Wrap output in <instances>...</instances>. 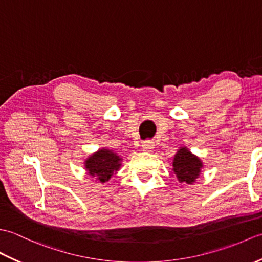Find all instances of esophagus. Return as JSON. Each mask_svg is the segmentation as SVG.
I'll list each match as a JSON object with an SVG mask.
<instances>
[{"label": "esophagus", "mask_w": 262, "mask_h": 262, "mask_svg": "<svg viewBox=\"0 0 262 262\" xmlns=\"http://www.w3.org/2000/svg\"><path fill=\"white\" fill-rule=\"evenodd\" d=\"M142 147H143V151L145 152H152L153 148H154V142L152 140H146L144 141L142 144Z\"/></svg>", "instance_id": "obj_1"}]
</instances>
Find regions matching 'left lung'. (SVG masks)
Here are the masks:
<instances>
[{
    "label": "left lung",
    "mask_w": 262,
    "mask_h": 262,
    "mask_svg": "<svg viewBox=\"0 0 262 262\" xmlns=\"http://www.w3.org/2000/svg\"><path fill=\"white\" fill-rule=\"evenodd\" d=\"M202 162L187 148L181 147L173 160V171L180 182L192 183L200 173Z\"/></svg>",
    "instance_id": "8db88e82"
}]
</instances>
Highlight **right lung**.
I'll return each instance as SVG.
<instances>
[{
	"label": "right lung",
	"instance_id": "obj_1",
	"mask_svg": "<svg viewBox=\"0 0 262 262\" xmlns=\"http://www.w3.org/2000/svg\"><path fill=\"white\" fill-rule=\"evenodd\" d=\"M119 166L120 158L108 149H100L85 161V168L89 173L98 177L101 182L108 181L111 174H114Z\"/></svg>",
	"mask_w": 262,
	"mask_h": 262
}]
</instances>
